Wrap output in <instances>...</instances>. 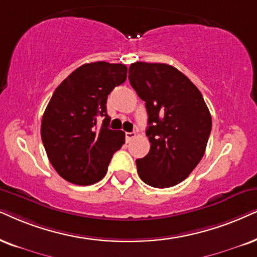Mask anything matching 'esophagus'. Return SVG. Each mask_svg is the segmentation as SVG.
<instances>
[{
    "mask_svg": "<svg viewBox=\"0 0 257 257\" xmlns=\"http://www.w3.org/2000/svg\"><path fill=\"white\" fill-rule=\"evenodd\" d=\"M136 136V134L135 133H125V140H126V142H131L133 139H134Z\"/></svg>",
    "mask_w": 257,
    "mask_h": 257,
    "instance_id": "1",
    "label": "esophagus"
}]
</instances>
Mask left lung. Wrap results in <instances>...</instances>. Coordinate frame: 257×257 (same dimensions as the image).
Returning <instances> with one entry per match:
<instances>
[{
    "label": "left lung",
    "instance_id": "8db88e82",
    "mask_svg": "<svg viewBox=\"0 0 257 257\" xmlns=\"http://www.w3.org/2000/svg\"><path fill=\"white\" fill-rule=\"evenodd\" d=\"M129 82L146 102L151 149L136 160L141 180L157 188L171 187L191 174L205 153L212 119L197 86L167 64L136 61Z\"/></svg>",
    "mask_w": 257,
    "mask_h": 257
}]
</instances>
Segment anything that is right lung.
Wrapping results in <instances>:
<instances>
[{
    "instance_id": "right-lung-1",
    "label": "right lung",
    "mask_w": 257,
    "mask_h": 257,
    "mask_svg": "<svg viewBox=\"0 0 257 257\" xmlns=\"http://www.w3.org/2000/svg\"><path fill=\"white\" fill-rule=\"evenodd\" d=\"M125 79V65L96 61L74 70L53 92L42 116L41 140L48 160L65 180L91 185L104 178L113 153L125 140L122 131L108 128L106 99Z\"/></svg>"
}]
</instances>
